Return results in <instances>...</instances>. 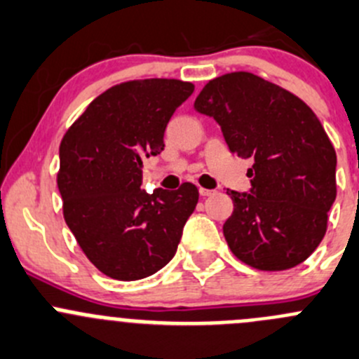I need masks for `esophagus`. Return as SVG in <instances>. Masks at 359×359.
<instances>
[{
  "label": "esophagus",
  "instance_id": "esophagus-1",
  "mask_svg": "<svg viewBox=\"0 0 359 359\" xmlns=\"http://www.w3.org/2000/svg\"><path fill=\"white\" fill-rule=\"evenodd\" d=\"M198 194H201L202 197H209V195L215 194V190H208V188H198Z\"/></svg>",
  "mask_w": 359,
  "mask_h": 359
}]
</instances>
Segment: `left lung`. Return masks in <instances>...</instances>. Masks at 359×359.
I'll use <instances>...</instances> for the list:
<instances>
[{
    "mask_svg": "<svg viewBox=\"0 0 359 359\" xmlns=\"http://www.w3.org/2000/svg\"><path fill=\"white\" fill-rule=\"evenodd\" d=\"M194 108L216 120L230 151L253 161L250 190L229 191L233 212L223 233L232 253L258 271L307 260L337 197V155L314 111L244 71L209 81Z\"/></svg>",
    "mask_w": 359,
    "mask_h": 359,
    "instance_id": "left-lung-1",
    "label": "left lung"
}]
</instances>
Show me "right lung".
<instances>
[{"instance_id":"obj_1","label":"right lung","mask_w":359,"mask_h":359,"mask_svg":"<svg viewBox=\"0 0 359 359\" xmlns=\"http://www.w3.org/2000/svg\"><path fill=\"white\" fill-rule=\"evenodd\" d=\"M191 92L188 81L168 78L115 85L87 106L60 141L64 219L108 278H148L176 255L198 190L183 183L178 190L147 194L143 162L164 150L165 127Z\"/></svg>"}]
</instances>
